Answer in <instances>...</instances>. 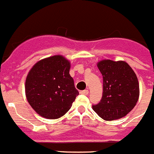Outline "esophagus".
<instances>
[{
  "mask_svg": "<svg viewBox=\"0 0 154 154\" xmlns=\"http://www.w3.org/2000/svg\"><path fill=\"white\" fill-rule=\"evenodd\" d=\"M79 93L81 94H85V95H87L88 94V90H83V91H80Z\"/></svg>",
  "mask_w": 154,
  "mask_h": 154,
  "instance_id": "esophagus-1",
  "label": "esophagus"
}]
</instances>
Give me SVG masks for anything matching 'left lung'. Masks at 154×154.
I'll use <instances>...</instances> for the list:
<instances>
[{"instance_id": "1", "label": "left lung", "mask_w": 154, "mask_h": 154, "mask_svg": "<svg viewBox=\"0 0 154 154\" xmlns=\"http://www.w3.org/2000/svg\"><path fill=\"white\" fill-rule=\"evenodd\" d=\"M97 66L103 76V93L100 102L92 105V109L105 121L124 118L134 108L139 98L136 74L126 62L121 60H103Z\"/></svg>"}]
</instances>
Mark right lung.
Instances as JSON below:
<instances>
[{"label": "right lung", "mask_w": 154, "mask_h": 154, "mask_svg": "<svg viewBox=\"0 0 154 154\" xmlns=\"http://www.w3.org/2000/svg\"><path fill=\"white\" fill-rule=\"evenodd\" d=\"M70 67L66 58L55 55L38 61L28 72L25 82L26 100L43 118H61L79 94L69 75Z\"/></svg>", "instance_id": "obj_1"}]
</instances>
